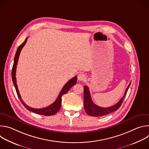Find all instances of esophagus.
I'll list each match as a JSON object with an SVG mask.
<instances>
[{"label": "esophagus", "mask_w": 149, "mask_h": 149, "mask_svg": "<svg viewBox=\"0 0 149 149\" xmlns=\"http://www.w3.org/2000/svg\"><path fill=\"white\" fill-rule=\"evenodd\" d=\"M78 79L79 81H84L86 79V76L85 74H82V73H80L78 75Z\"/></svg>", "instance_id": "obj_1"}]
</instances>
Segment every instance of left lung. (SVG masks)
Masks as SVG:
<instances>
[{
	"label": "left lung",
	"instance_id": "obj_1",
	"mask_svg": "<svg viewBox=\"0 0 149 149\" xmlns=\"http://www.w3.org/2000/svg\"><path fill=\"white\" fill-rule=\"evenodd\" d=\"M131 82L129 84L128 87L126 88L124 96L120 99V100L115 105L111 106L110 107L103 108L99 107V106L95 105L91 100V95L90 93V90L88 87L87 86H85L84 87V109L86 113L91 116L94 117H99V116H104L107 115L111 113H113L115 111H117L121 106L126 93L128 91V89L130 86Z\"/></svg>",
	"mask_w": 149,
	"mask_h": 149
}]
</instances>
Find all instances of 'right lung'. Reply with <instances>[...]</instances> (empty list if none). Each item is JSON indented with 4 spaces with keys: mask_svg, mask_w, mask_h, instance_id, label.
<instances>
[{
    "mask_svg": "<svg viewBox=\"0 0 149 149\" xmlns=\"http://www.w3.org/2000/svg\"><path fill=\"white\" fill-rule=\"evenodd\" d=\"M27 39H28V38H26L23 43L17 48V51L16 52V54H15V59H14L13 65V67H12V78L13 83L14 84V86H15V88L16 89V93L17 94V96H18L20 101H21V102L22 103V104L24 105V107L27 110H28L30 111H32V112H33V113H37L38 114H40V115L47 116H53V115L55 114L57 112H58V111L60 110L61 107L62 96L63 94H66L70 90V88L72 86H74V85L76 84L77 81V76L74 77V78L71 79L68 82H67V83L62 88V89L61 91V92H60L58 98H56V100L54 101V102H53L50 105L48 106V107H47L45 108H42V109H34V108H32L31 107H29L28 105H27L22 101V98H21V97L20 95V94H19V90H18L17 86V84H16V67H17V62H18V59H19V56L21 50H22V48L24 47V45L26 43Z\"/></svg>",
    "mask_w": 149,
    "mask_h": 149,
    "instance_id": "1",
    "label": "right lung"
}]
</instances>
